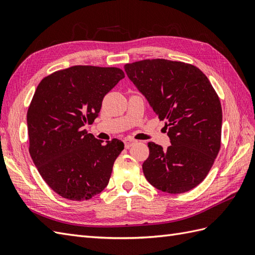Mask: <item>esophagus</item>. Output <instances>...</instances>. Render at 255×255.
I'll use <instances>...</instances> for the list:
<instances>
[{"label": "esophagus", "instance_id": "1", "mask_svg": "<svg viewBox=\"0 0 255 255\" xmlns=\"http://www.w3.org/2000/svg\"><path fill=\"white\" fill-rule=\"evenodd\" d=\"M124 143H125V147H126V148H129L132 144H134L135 140H134V139H131V138H127V139L124 140Z\"/></svg>", "mask_w": 255, "mask_h": 255}]
</instances>
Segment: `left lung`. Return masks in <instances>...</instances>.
<instances>
[{
  "instance_id": "8db88e82",
  "label": "left lung",
  "mask_w": 255,
  "mask_h": 255,
  "mask_svg": "<svg viewBox=\"0 0 255 255\" xmlns=\"http://www.w3.org/2000/svg\"><path fill=\"white\" fill-rule=\"evenodd\" d=\"M126 74L165 121L171 145L148 142L142 169L159 191L180 194L201 183L221 147L222 108L211 83L195 65L166 59L125 65Z\"/></svg>"
}]
</instances>
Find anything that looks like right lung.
<instances>
[{
    "label": "right lung",
    "instance_id": "1",
    "mask_svg": "<svg viewBox=\"0 0 255 255\" xmlns=\"http://www.w3.org/2000/svg\"><path fill=\"white\" fill-rule=\"evenodd\" d=\"M125 77L119 68L74 65L38 84L27 113L29 152L48 186L61 197L87 200L107 187L121 140L103 141L86 125L99 116L102 100Z\"/></svg>",
    "mask_w": 255,
    "mask_h": 255
}]
</instances>
